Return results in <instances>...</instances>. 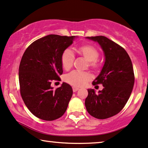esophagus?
I'll use <instances>...</instances> for the list:
<instances>
[{"label": "esophagus", "instance_id": "34e87169", "mask_svg": "<svg viewBox=\"0 0 148 148\" xmlns=\"http://www.w3.org/2000/svg\"><path fill=\"white\" fill-rule=\"evenodd\" d=\"M79 90V88H77V87H75V86H73V91L74 92H77Z\"/></svg>", "mask_w": 148, "mask_h": 148}]
</instances>
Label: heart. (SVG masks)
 <instances>
[{
	"mask_svg": "<svg viewBox=\"0 0 148 148\" xmlns=\"http://www.w3.org/2000/svg\"><path fill=\"white\" fill-rule=\"evenodd\" d=\"M77 52L83 56L88 61L91 67L96 68L98 66L97 59L99 57L97 49L91 45H83L78 47ZM74 60V54L70 49L67 48L63 51L61 56V63L63 68L69 70L72 66ZM89 73L80 71H73L64 77V80L67 83L73 86H82L87 83L90 78Z\"/></svg>",
	"mask_w": 148,
	"mask_h": 148,
	"instance_id": "obj_1",
	"label": "heart"
}]
</instances>
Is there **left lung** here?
I'll return each mask as SVG.
<instances>
[{"label":"left lung","mask_w":148,"mask_h":148,"mask_svg":"<svg viewBox=\"0 0 148 148\" xmlns=\"http://www.w3.org/2000/svg\"><path fill=\"white\" fill-rule=\"evenodd\" d=\"M97 42L105 55L102 70L92 84H103V89L96 93L88 89L86 108L92 116L106 119L118 114L124 108L133 90L135 75L129 56L123 47L104 36H87Z\"/></svg>","instance_id":"8db88e82"}]
</instances>
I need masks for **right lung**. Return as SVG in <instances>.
Listing matches in <instances>:
<instances>
[{"label":"right lung","instance_id":"obj_1","mask_svg":"<svg viewBox=\"0 0 148 148\" xmlns=\"http://www.w3.org/2000/svg\"><path fill=\"white\" fill-rule=\"evenodd\" d=\"M75 37L49 34L30 44L23 54L19 67L20 94L30 112L41 120L60 118L71 99L69 84L63 82L53 90L51 84L60 80L61 56Z\"/></svg>","mask_w":148,"mask_h":148}]
</instances>
